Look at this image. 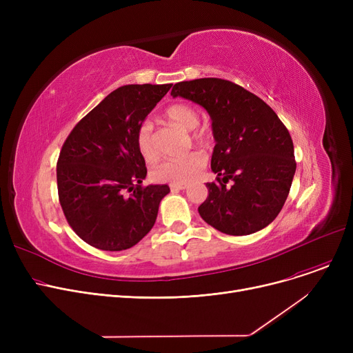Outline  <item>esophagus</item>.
I'll list each match as a JSON object with an SVG mask.
<instances>
[{
	"instance_id": "esophagus-1",
	"label": "esophagus",
	"mask_w": 353,
	"mask_h": 353,
	"mask_svg": "<svg viewBox=\"0 0 353 353\" xmlns=\"http://www.w3.org/2000/svg\"><path fill=\"white\" fill-rule=\"evenodd\" d=\"M172 192H180L186 189V184H170Z\"/></svg>"
}]
</instances>
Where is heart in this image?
<instances>
[{
  "mask_svg": "<svg viewBox=\"0 0 353 353\" xmlns=\"http://www.w3.org/2000/svg\"><path fill=\"white\" fill-rule=\"evenodd\" d=\"M165 117L184 130H193L199 124V116L196 110L189 104H173L165 110ZM196 141L205 140L203 133H194ZM136 144L141 157L147 163H153L159 157V150L154 143L153 125L150 121L140 124L136 133ZM206 167V156L200 152H192L183 157L169 159L157 164L153 170V177L157 181L170 184H188L196 180L203 169Z\"/></svg>",
  "mask_w": 353,
  "mask_h": 353,
  "instance_id": "b5f03b06",
  "label": "heart"
}]
</instances>
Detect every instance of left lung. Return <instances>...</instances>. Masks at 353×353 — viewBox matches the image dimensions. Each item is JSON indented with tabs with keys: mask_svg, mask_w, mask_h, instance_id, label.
Listing matches in <instances>:
<instances>
[{
	"mask_svg": "<svg viewBox=\"0 0 353 353\" xmlns=\"http://www.w3.org/2000/svg\"><path fill=\"white\" fill-rule=\"evenodd\" d=\"M172 96L201 105L212 119V172L217 181L206 183L201 219L232 236L269 226L285 205L296 172L285 124L262 99L228 80L181 81L173 85Z\"/></svg>",
	"mask_w": 353,
	"mask_h": 353,
	"instance_id": "left-lung-1",
	"label": "left lung"
}]
</instances>
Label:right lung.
<instances>
[{
    "label": "right lung",
    "instance_id": "obj_1",
    "mask_svg": "<svg viewBox=\"0 0 353 353\" xmlns=\"http://www.w3.org/2000/svg\"><path fill=\"white\" fill-rule=\"evenodd\" d=\"M173 84H128L72 128L57 161L60 205L71 229L92 248L120 252L152 230L167 184L147 176L136 133Z\"/></svg>",
    "mask_w": 353,
    "mask_h": 353
}]
</instances>
